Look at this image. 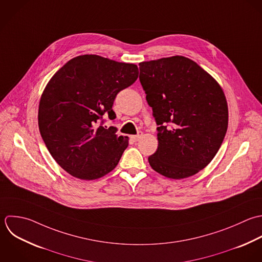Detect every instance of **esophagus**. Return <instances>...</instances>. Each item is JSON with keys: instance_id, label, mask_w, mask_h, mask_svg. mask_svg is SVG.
Segmentation results:
<instances>
[{"instance_id": "esophagus-1", "label": "esophagus", "mask_w": 262, "mask_h": 262, "mask_svg": "<svg viewBox=\"0 0 262 262\" xmlns=\"http://www.w3.org/2000/svg\"><path fill=\"white\" fill-rule=\"evenodd\" d=\"M143 136V133L142 132H139L137 135H135V136H130V139L134 141V142H137V141H139L140 139H141V137Z\"/></svg>"}]
</instances>
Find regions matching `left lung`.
<instances>
[{"label":"left lung","mask_w":262,"mask_h":262,"mask_svg":"<svg viewBox=\"0 0 262 262\" xmlns=\"http://www.w3.org/2000/svg\"><path fill=\"white\" fill-rule=\"evenodd\" d=\"M140 81L153 110L158 148L151 167L173 180L206 167L228 129L229 110L220 83L193 60L172 56L139 64Z\"/></svg>","instance_id":"1"}]
</instances>
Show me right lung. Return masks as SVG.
<instances>
[{"mask_svg": "<svg viewBox=\"0 0 262 262\" xmlns=\"http://www.w3.org/2000/svg\"><path fill=\"white\" fill-rule=\"evenodd\" d=\"M138 76L136 64L81 55L49 80L39 100L38 128L50 154L69 174L92 181L116 167L128 138L98 123L104 114L116 117V95Z\"/></svg>", "mask_w": 262, "mask_h": 262, "instance_id": "right-lung-1", "label": "right lung"}]
</instances>
